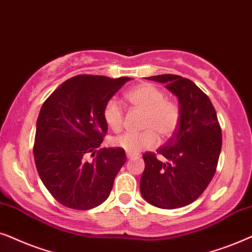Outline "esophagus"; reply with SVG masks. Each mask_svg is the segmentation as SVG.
<instances>
[{"mask_svg":"<svg viewBox=\"0 0 252 252\" xmlns=\"http://www.w3.org/2000/svg\"><path fill=\"white\" fill-rule=\"evenodd\" d=\"M133 157H135V154L126 152V158H128V159H131V158H133Z\"/></svg>","mask_w":252,"mask_h":252,"instance_id":"esophagus-1","label":"esophagus"}]
</instances>
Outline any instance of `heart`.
<instances>
[{"label":"heart","instance_id":"b5f03b06","mask_svg":"<svg viewBox=\"0 0 252 252\" xmlns=\"http://www.w3.org/2000/svg\"><path fill=\"white\" fill-rule=\"evenodd\" d=\"M124 98L136 109L144 112L142 132H128L116 137L114 145L128 153H139L140 151L152 149L158 143V135L166 139L175 132L180 122V109L173 100L165 98L159 87L144 83L126 92ZM103 120L107 126L114 132L121 131L124 114L120 103L110 99L103 107Z\"/></svg>","mask_w":252,"mask_h":252}]
</instances>
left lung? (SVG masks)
<instances>
[{
    "label": "left lung",
    "mask_w": 252,
    "mask_h": 252,
    "mask_svg": "<svg viewBox=\"0 0 252 252\" xmlns=\"http://www.w3.org/2000/svg\"><path fill=\"white\" fill-rule=\"evenodd\" d=\"M147 79L165 83L177 96L180 122L166 145L159 147L157 153L143 154L145 169L140 177V192L154 206L179 209L194 202L213 179L222 133L210 98L193 82L177 75Z\"/></svg>",
    "instance_id": "1"
}]
</instances>
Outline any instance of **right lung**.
<instances>
[{
    "mask_svg": "<svg viewBox=\"0 0 252 252\" xmlns=\"http://www.w3.org/2000/svg\"><path fill=\"white\" fill-rule=\"evenodd\" d=\"M129 79L78 75L43 102L33 154L42 183L63 206L91 210L108 198L126 158L121 147L96 151L108 130L102 112Z\"/></svg>",
    "mask_w": 252,
    "mask_h": 252,
    "instance_id": "obj_1",
    "label": "right lung"
}]
</instances>
